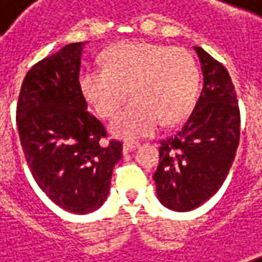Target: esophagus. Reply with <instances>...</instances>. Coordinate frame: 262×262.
Returning <instances> with one entry per match:
<instances>
[{"label":"esophagus","instance_id":"1","mask_svg":"<svg viewBox=\"0 0 262 262\" xmlns=\"http://www.w3.org/2000/svg\"><path fill=\"white\" fill-rule=\"evenodd\" d=\"M139 145L138 143H133V142H126L123 143V154H129L132 151H135L136 148H138Z\"/></svg>","mask_w":262,"mask_h":262}]
</instances>
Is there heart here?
Returning a JSON list of instances; mask_svg holds the SVG:
<instances>
[{
    "label": "heart",
    "instance_id": "b5f03b06",
    "mask_svg": "<svg viewBox=\"0 0 262 262\" xmlns=\"http://www.w3.org/2000/svg\"><path fill=\"white\" fill-rule=\"evenodd\" d=\"M102 64L80 72L79 91L99 117H111L129 92L132 102L110 124L116 138L136 141L152 135L158 123L177 124L198 101L201 72L185 48L121 42L102 54Z\"/></svg>",
    "mask_w": 262,
    "mask_h": 262
}]
</instances>
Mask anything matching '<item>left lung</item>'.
<instances>
[{
	"label": "left lung",
	"instance_id": "1",
	"mask_svg": "<svg viewBox=\"0 0 262 262\" xmlns=\"http://www.w3.org/2000/svg\"><path fill=\"white\" fill-rule=\"evenodd\" d=\"M193 50L204 86L180 132L161 142L152 176L160 202L179 212L198 208L222 188L241 135V114L229 72L201 47Z\"/></svg>",
	"mask_w": 262,
	"mask_h": 262
}]
</instances>
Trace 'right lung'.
<instances>
[{
  "label": "right lung",
  "mask_w": 262,
  "mask_h": 262,
  "mask_svg": "<svg viewBox=\"0 0 262 262\" xmlns=\"http://www.w3.org/2000/svg\"><path fill=\"white\" fill-rule=\"evenodd\" d=\"M88 42L63 47L26 74L17 102V129L32 176L63 210L88 214L108 196L123 145L105 143V129L88 113L79 91Z\"/></svg>",
  "instance_id": "obj_1"
}]
</instances>
